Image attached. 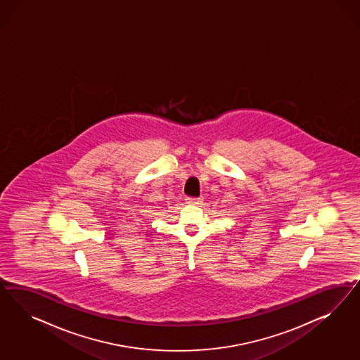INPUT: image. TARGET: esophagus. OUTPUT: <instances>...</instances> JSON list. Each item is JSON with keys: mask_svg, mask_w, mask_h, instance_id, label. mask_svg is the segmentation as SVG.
I'll list each match as a JSON object with an SVG mask.
<instances>
[{"mask_svg": "<svg viewBox=\"0 0 360 360\" xmlns=\"http://www.w3.org/2000/svg\"><path fill=\"white\" fill-rule=\"evenodd\" d=\"M202 202H203L202 198H187L186 199V203L193 205V206H199V205H202Z\"/></svg>", "mask_w": 360, "mask_h": 360, "instance_id": "obj_1", "label": "esophagus"}]
</instances>
